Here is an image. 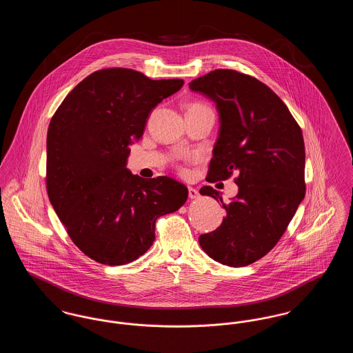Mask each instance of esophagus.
<instances>
[{
	"label": "esophagus",
	"instance_id": "obj_1",
	"mask_svg": "<svg viewBox=\"0 0 353 353\" xmlns=\"http://www.w3.org/2000/svg\"><path fill=\"white\" fill-rule=\"evenodd\" d=\"M188 190H189V199H190V200H196V199L200 196L199 190L194 189V188H192V186H189Z\"/></svg>",
	"mask_w": 353,
	"mask_h": 353
}]
</instances>
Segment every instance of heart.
Listing matches in <instances>:
<instances>
[{
	"mask_svg": "<svg viewBox=\"0 0 353 353\" xmlns=\"http://www.w3.org/2000/svg\"><path fill=\"white\" fill-rule=\"evenodd\" d=\"M190 108H206V107H203L201 104H193V105H190ZM189 108V110H190Z\"/></svg>",
	"mask_w": 353,
	"mask_h": 353,
	"instance_id": "1",
	"label": "heart"
}]
</instances>
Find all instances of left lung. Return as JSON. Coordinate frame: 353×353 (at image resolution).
Instances as JSON below:
<instances>
[{"label":"left lung","mask_w":353,"mask_h":353,"mask_svg":"<svg viewBox=\"0 0 353 353\" xmlns=\"http://www.w3.org/2000/svg\"><path fill=\"white\" fill-rule=\"evenodd\" d=\"M189 88L214 101L219 111V139L206 180L238 174V194L229 203L212 186L200 189L202 196L222 202L226 216L199 242L222 265H252L278 243L304 199L302 130L281 98L250 75L214 70Z\"/></svg>","instance_id":"1"}]
</instances>
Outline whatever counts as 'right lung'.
I'll list each match as a JSON object with an SVG mask.
<instances>
[{
    "instance_id": "right-lung-1",
    "label": "right lung",
    "mask_w": 353,
    "mask_h": 353,
    "mask_svg": "<svg viewBox=\"0 0 353 353\" xmlns=\"http://www.w3.org/2000/svg\"><path fill=\"white\" fill-rule=\"evenodd\" d=\"M183 84L104 68L84 78L51 119L49 200L72 242L99 263L137 259L154 241L156 219L188 199V188L170 177L143 179L127 169L130 145L144 134L152 110Z\"/></svg>"
}]
</instances>
